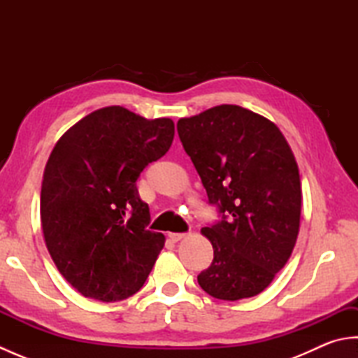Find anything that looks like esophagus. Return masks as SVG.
<instances>
[{"mask_svg":"<svg viewBox=\"0 0 358 358\" xmlns=\"http://www.w3.org/2000/svg\"><path fill=\"white\" fill-rule=\"evenodd\" d=\"M187 234H180V232H171L169 234V238L172 240V241H180L181 238H185Z\"/></svg>","mask_w":358,"mask_h":358,"instance_id":"esophagus-1","label":"esophagus"}]
</instances>
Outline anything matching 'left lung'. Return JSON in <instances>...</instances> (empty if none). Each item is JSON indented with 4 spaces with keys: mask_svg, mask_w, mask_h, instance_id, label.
<instances>
[{
    "mask_svg": "<svg viewBox=\"0 0 358 358\" xmlns=\"http://www.w3.org/2000/svg\"><path fill=\"white\" fill-rule=\"evenodd\" d=\"M177 131L222 218L203 227L214 260L196 280L204 292L235 301L258 295L283 269L300 229V173L280 129L258 113L222 104Z\"/></svg>",
    "mask_w": 358,
    "mask_h": 358,
    "instance_id": "obj_1",
    "label": "left lung"
}]
</instances>
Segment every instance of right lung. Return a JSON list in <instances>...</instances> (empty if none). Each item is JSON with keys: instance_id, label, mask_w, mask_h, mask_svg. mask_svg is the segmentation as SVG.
I'll list each match as a JSON object with an SVG mask.
<instances>
[{"instance_id": "add662e5", "label": "right lung", "mask_w": 358, "mask_h": 358, "mask_svg": "<svg viewBox=\"0 0 358 358\" xmlns=\"http://www.w3.org/2000/svg\"><path fill=\"white\" fill-rule=\"evenodd\" d=\"M173 134L171 118L109 106L53 148L41 185L44 241L59 273L87 299L124 300L154 268L164 235L146 229L149 206L135 183L169 150Z\"/></svg>"}]
</instances>
